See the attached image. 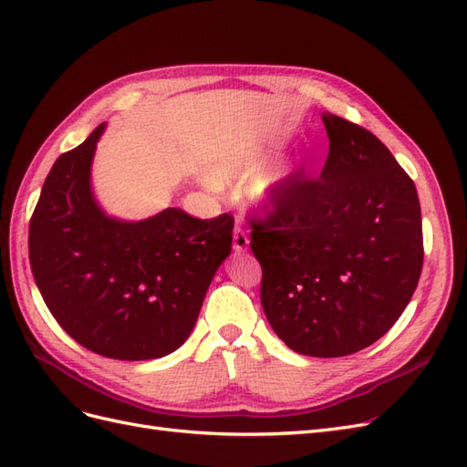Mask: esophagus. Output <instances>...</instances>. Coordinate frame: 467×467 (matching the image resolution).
Here are the masks:
<instances>
[{
    "mask_svg": "<svg viewBox=\"0 0 467 467\" xmlns=\"http://www.w3.org/2000/svg\"><path fill=\"white\" fill-rule=\"evenodd\" d=\"M249 247V235H247V230L242 228V225H235L234 228V249L237 253H242Z\"/></svg>",
    "mask_w": 467,
    "mask_h": 467,
    "instance_id": "obj_1",
    "label": "esophagus"
}]
</instances>
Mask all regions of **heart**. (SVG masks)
<instances>
[{"label": "heart", "mask_w": 467, "mask_h": 467, "mask_svg": "<svg viewBox=\"0 0 467 467\" xmlns=\"http://www.w3.org/2000/svg\"><path fill=\"white\" fill-rule=\"evenodd\" d=\"M265 167V155L257 144H237L212 161L210 171L214 181L228 182L235 179H255Z\"/></svg>", "instance_id": "heart-1"}]
</instances>
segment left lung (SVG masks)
Here are the masks:
<instances>
[{
    "instance_id": "1",
    "label": "left lung",
    "mask_w": 467,
    "mask_h": 467,
    "mask_svg": "<svg viewBox=\"0 0 467 467\" xmlns=\"http://www.w3.org/2000/svg\"><path fill=\"white\" fill-rule=\"evenodd\" d=\"M319 177L275 182L251 220L261 304L275 333L309 357H347L384 337L419 285L422 222L413 179L362 126L323 115Z\"/></svg>"
}]
</instances>
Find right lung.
Listing matches in <instances>:
<instances>
[{
	"mask_svg": "<svg viewBox=\"0 0 467 467\" xmlns=\"http://www.w3.org/2000/svg\"><path fill=\"white\" fill-rule=\"evenodd\" d=\"M103 129L52 165L29 223L31 271L81 347L119 360L160 358L191 335L232 251L234 216L199 220L181 208L136 223L105 216L89 189Z\"/></svg>",
	"mask_w": 467,
	"mask_h": 467,
	"instance_id": "add662e5",
	"label": "right lung"
}]
</instances>
